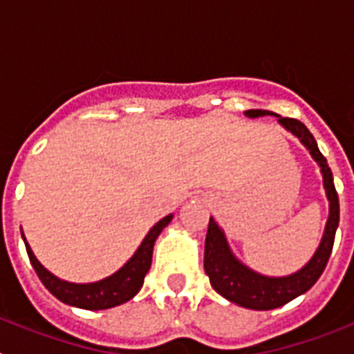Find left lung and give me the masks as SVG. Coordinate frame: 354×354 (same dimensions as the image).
Returning a JSON list of instances; mask_svg holds the SVG:
<instances>
[{
	"mask_svg": "<svg viewBox=\"0 0 354 354\" xmlns=\"http://www.w3.org/2000/svg\"><path fill=\"white\" fill-rule=\"evenodd\" d=\"M245 115L248 118L268 117V115L273 117L274 115L278 118V124L301 142V145L310 152L312 159L321 168L323 186L326 192L328 204H330L326 227H324L323 237H321V243H319L315 253L301 270L286 274V277H268V274L257 273L246 264H243L228 246L223 228L216 223L214 218L209 220L207 236H205L204 270L211 280L212 289L228 301L245 306V308L271 310V308H278V306L286 305L294 298L305 294L323 274L331 248H333L337 227H339V196H337L333 175L328 167L326 158L321 154L317 142L310 131L306 129L305 124L294 120V118H283L277 113L266 111V109H248L245 111Z\"/></svg>",
	"mask_w": 354,
	"mask_h": 354,
	"instance_id": "left-lung-1",
	"label": "left lung"
}]
</instances>
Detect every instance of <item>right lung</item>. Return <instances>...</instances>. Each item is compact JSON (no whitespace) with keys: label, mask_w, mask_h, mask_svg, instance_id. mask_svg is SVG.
<instances>
[{"label":"right lung","mask_w":354,"mask_h":354,"mask_svg":"<svg viewBox=\"0 0 354 354\" xmlns=\"http://www.w3.org/2000/svg\"><path fill=\"white\" fill-rule=\"evenodd\" d=\"M174 214L165 216L159 220L154 227L150 228L142 245L134 252L133 257L122 266L120 270L115 271L113 274L102 278L99 282L90 283H74L62 280L51 271H48L35 257L33 250L28 245L26 237L23 234V241L26 245L28 257H30L33 270L39 274L40 282L46 286V289L58 298L60 301L67 303L71 306L84 308V310H106V308H113V306L122 305V303L133 299L138 290L142 289L145 274L150 270V262H152V252H154V243L162 232V228L167 227L171 221Z\"/></svg>","instance_id":"add662e5"}]
</instances>
